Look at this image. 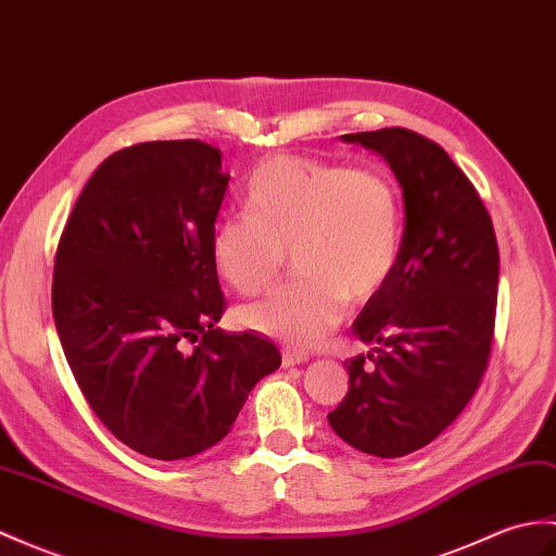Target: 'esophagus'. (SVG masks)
<instances>
[{"mask_svg":"<svg viewBox=\"0 0 556 556\" xmlns=\"http://www.w3.org/2000/svg\"><path fill=\"white\" fill-rule=\"evenodd\" d=\"M303 363H307L305 353L291 351V348H283V351H281V365L283 367H293V365H303Z\"/></svg>","mask_w":556,"mask_h":556,"instance_id":"1","label":"esophagus"}]
</instances>
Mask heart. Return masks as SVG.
<instances>
[{
    "instance_id": "1",
    "label": "heart",
    "mask_w": 556,
    "mask_h": 556,
    "mask_svg": "<svg viewBox=\"0 0 556 556\" xmlns=\"http://www.w3.org/2000/svg\"><path fill=\"white\" fill-rule=\"evenodd\" d=\"M400 251L403 203L389 177L287 153L255 167L247 213L225 217L213 235L217 273L241 295L273 289L291 253L301 277L241 309V321L295 348H313L337 329L348 301L377 299Z\"/></svg>"
}]
</instances>
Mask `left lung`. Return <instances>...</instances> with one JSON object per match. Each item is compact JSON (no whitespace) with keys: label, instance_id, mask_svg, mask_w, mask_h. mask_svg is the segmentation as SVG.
I'll return each instance as SVG.
<instances>
[{"label":"left lung","instance_id":"left-lung-1","mask_svg":"<svg viewBox=\"0 0 556 556\" xmlns=\"http://www.w3.org/2000/svg\"><path fill=\"white\" fill-rule=\"evenodd\" d=\"M389 161L403 187L395 275L353 325L374 353L329 424L359 453L393 459L429 445L479 391L497 313L500 251L479 191L441 144L405 127L343 135Z\"/></svg>","mask_w":556,"mask_h":556}]
</instances>
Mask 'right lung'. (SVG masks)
<instances>
[{
  "label": "right lung",
  "mask_w": 556,
  "mask_h": 556,
  "mask_svg": "<svg viewBox=\"0 0 556 556\" xmlns=\"http://www.w3.org/2000/svg\"><path fill=\"white\" fill-rule=\"evenodd\" d=\"M229 175L199 139L115 151L61 231L51 309L73 377L121 443L175 462L229 433L277 345L215 325L227 299L213 261Z\"/></svg>",
  "instance_id": "obj_1"
}]
</instances>
